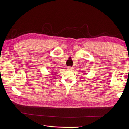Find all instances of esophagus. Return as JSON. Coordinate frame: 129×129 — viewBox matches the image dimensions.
Listing matches in <instances>:
<instances>
[{
    "instance_id": "esophagus-1",
    "label": "esophagus",
    "mask_w": 129,
    "mask_h": 129,
    "mask_svg": "<svg viewBox=\"0 0 129 129\" xmlns=\"http://www.w3.org/2000/svg\"><path fill=\"white\" fill-rule=\"evenodd\" d=\"M67 69H68V70H69V71H71V70L73 69V68L71 67H67Z\"/></svg>"
}]
</instances>
